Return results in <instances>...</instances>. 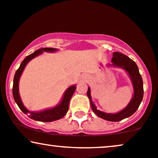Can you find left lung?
<instances>
[{"instance_id": "1", "label": "left lung", "mask_w": 158, "mask_h": 158, "mask_svg": "<svg viewBox=\"0 0 158 158\" xmlns=\"http://www.w3.org/2000/svg\"><path fill=\"white\" fill-rule=\"evenodd\" d=\"M111 63H112L111 64H108L107 66L117 67L125 70L127 73V74L129 75L130 79L132 82L133 95L127 106L117 113H105L103 111L98 110L97 107L94 104L93 101H92L90 88L89 87L87 92V95L89 99L92 109L95 114L107 121L118 122L123 119L127 118V117H131L136 111L138 108L140 106L143 96V80L140 73H139V68H138L136 63L133 60L129 58L127 56L119 53L118 52H115L113 53Z\"/></svg>"}]
</instances>
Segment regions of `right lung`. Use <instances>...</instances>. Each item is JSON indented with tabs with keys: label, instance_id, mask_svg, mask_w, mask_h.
Returning a JSON list of instances; mask_svg holds the SVG:
<instances>
[{
	"label": "right lung",
	"instance_id": "1",
	"mask_svg": "<svg viewBox=\"0 0 158 158\" xmlns=\"http://www.w3.org/2000/svg\"><path fill=\"white\" fill-rule=\"evenodd\" d=\"M58 49H55V48H41V49H38L35 51L34 52L31 54V55L27 56L23 61L22 62L20 66L16 71L15 77H14V84L12 88L13 97L15 99V102L17 103L19 109L22 111L25 114L30 113V117L31 119H34L36 121L40 122H52L57 120L63 118L64 116L66 114L68 110H69V106L70 100L72 97L73 94L74 93L76 90V85H73L69 87L65 91L63 94V98L61 101L55 107L50 108V109H47L45 110L41 111H30L26 109L25 106H24L23 102L21 101L20 95L19 93V81L20 79L22 73H23L24 69L26 66V65L29 63L31 60L35 58V57L39 56L43 53V52H55Z\"/></svg>",
	"mask_w": 158,
	"mask_h": 158
}]
</instances>
